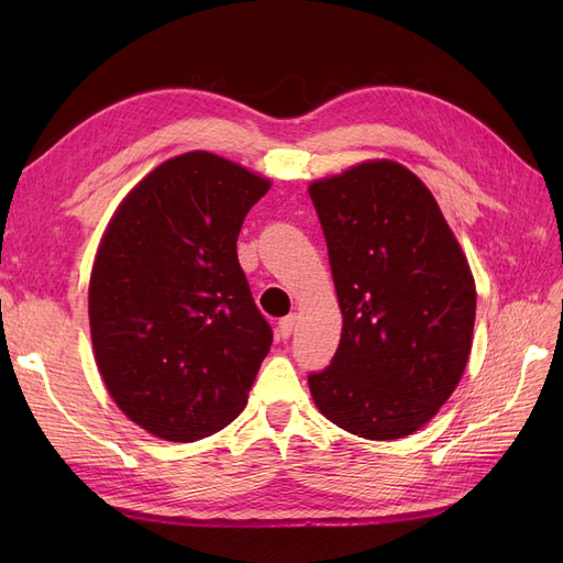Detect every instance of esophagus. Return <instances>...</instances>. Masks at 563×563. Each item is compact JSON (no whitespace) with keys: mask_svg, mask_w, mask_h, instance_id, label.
<instances>
[{"mask_svg":"<svg viewBox=\"0 0 563 563\" xmlns=\"http://www.w3.org/2000/svg\"><path fill=\"white\" fill-rule=\"evenodd\" d=\"M294 327H296V314H288V317H284V319L279 321V329H277L279 338H282V340H286L288 335L294 333Z\"/></svg>","mask_w":563,"mask_h":563,"instance_id":"esophagus-1","label":"esophagus"}]
</instances>
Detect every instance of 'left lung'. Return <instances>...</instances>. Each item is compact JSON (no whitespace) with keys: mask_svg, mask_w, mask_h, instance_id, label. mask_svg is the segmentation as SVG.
I'll list each match as a JSON object with an SVG mask.
<instances>
[{"mask_svg":"<svg viewBox=\"0 0 563 563\" xmlns=\"http://www.w3.org/2000/svg\"><path fill=\"white\" fill-rule=\"evenodd\" d=\"M327 236L343 333L310 373L319 411L364 439L430 422L472 350L476 288L437 199L406 166L356 164L310 185Z\"/></svg>","mask_w":563,"mask_h":563,"instance_id":"1","label":"left lung"}]
</instances>
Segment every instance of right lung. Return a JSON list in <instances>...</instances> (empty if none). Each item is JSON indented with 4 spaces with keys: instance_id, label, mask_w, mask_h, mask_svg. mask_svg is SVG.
Segmentation results:
<instances>
[{
    "instance_id": "right-lung-1",
    "label": "right lung",
    "mask_w": 563,
    "mask_h": 563,
    "mask_svg": "<svg viewBox=\"0 0 563 563\" xmlns=\"http://www.w3.org/2000/svg\"><path fill=\"white\" fill-rule=\"evenodd\" d=\"M269 180L185 152L119 203L100 240L89 321L100 376L124 416L166 441H197L244 411L272 345L236 236Z\"/></svg>"
}]
</instances>
